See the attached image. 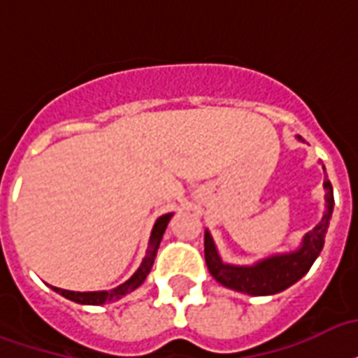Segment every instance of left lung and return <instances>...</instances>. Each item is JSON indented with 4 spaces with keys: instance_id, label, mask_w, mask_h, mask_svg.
I'll use <instances>...</instances> for the list:
<instances>
[{
    "instance_id": "left-lung-1",
    "label": "left lung",
    "mask_w": 358,
    "mask_h": 358,
    "mask_svg": "<svg viewBox=\"0 0 358 358\" xmlns=\"http://www.w3.org/2000/svg\"><path fill=\"white\" fill-rule=\"evenodd\" d=\"M300 143H306L300 135H296ZM324 171V165H323ZM324 187V212L321 222L304 234L300 245L293 252L276 253L266 259H261L253 264H231L225 263L217 252L212 234L206 229L204 231V259L210 274L215 282H220L225 287L240 291V293L252 294V296H266L276 294L291 287L300 278L312 268L315 259L324 245V234L331 223L332 210H334V193L329 180L323 182Z\"/></svg>"
}]
</instances>
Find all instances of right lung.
Wrapping results in <instances>:
<instances>
[{
	"mask_svg": "<svg viewBox=\"0 0 358 358\" xmlns=\"http://www.w3.org/2000/svg\"><path fill=\"white\" fill-rule=\"evenodd\" d=\"M171 217H173V212L171 214H163L159 215L157 220H155L154 227H152V233H150V240H148V250H146V255H144L143 263L141 266L135 270V274L129 278V280H125L122 285L114 289H108V291H67V289H59V287H50L59 293L65 299L73 300L76 304H84V306H101V304H105V302H113V300H120L124 299L125 294L133 293L136 287H141L144 283V280L148 278L150 270L154 266V259L157 255V250H159L161 238H163V233H165V229H167L169 222H171Z\"/></svg>",
	"mask_w": 358,
	"mask_h": 358,
	"instance_id": "add662e5",
	"label": "right lung"
}]
</instances>
